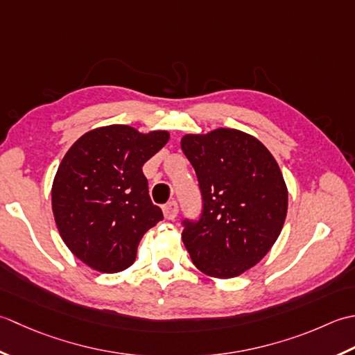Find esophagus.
<instances>
[{
	"mask_svg": "<svg viewBox=\"0 0 355 355\" xmlns=\"http://www.w3.org/2000/svg\"><path fill=\"white\" fill-rule=\"evenodd\" d=\"M178 211H179V207L175 200L168 202V204H165L162 207V213H164V218L167 220H173L178 216Z\"/></svg>",
	"mask_w": 355,
	"mask_h": 355,
	"instance_id": "1",
	"label": "esophagus"
}]
</instances>
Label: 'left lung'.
Instances as JSON below:
<instances>
[{"instance_id":"left-lung-1","label":"left lung","mask_w":355,"mask_h":355,"mask_svg":"<svg viewBox=\"0 0 355 355\" xmlns=\"http://www.w3.org/2000/svg\"><path fill=\"white\" fill-rule=\"evenodd\" d=\"M180 148L204 199L200 220L185 222V248L207 276H241L266 256L284 228L288 188L279 164L257 137L236 128L184 135Z\"/></svg>"}]
</instances>
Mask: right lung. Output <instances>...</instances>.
<instances>
[{
  "instance_id": "right-lung-1",
  "label": "right lung",
  "mask_w": 355,
  "mask_h": 355,
  "mask_svg": "<svg viewBox=\"0 0 355 355\" xmlns=\"http://www.w3.org/2000/svg\"><path fill=\"white\" fill-rule=\"evenodd\" d=\"M170 139L113 124L84 133L69 148L52 185V209L64 243L92 270L132 266L142 236L162 220L142 165Z\"/></svg>"
}]
</instances>
